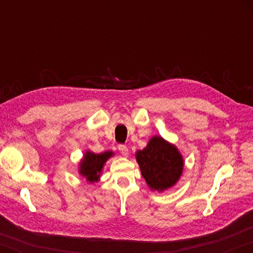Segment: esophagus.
I'll return each mask as SVG.
<instances>
[{
    "instance_id": "34e87169",
    "label": "esophagus",
    "mask_w": 253,
    "mask_h": 253,
    "mask_svg": "<svg viewBox=\"0 0 253 253\" xmlns=\"http://www.w3.org/2000/svg\"><path fill=\"white\" fill-rule=\"evenodd\" d=\"M118 149L123 156H128V154H129V151H128V148L127 146H125V145H119Z\"/></svg>"
}]
</instances>
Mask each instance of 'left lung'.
<instances>
[{"label": "left lung", "instance_id": "8db88e82", "mask_svg": "<svg viewBox=\"0 0 253 253\" xmlns=\"http://www.w3.org/2000/svg\"><path fill=\"white\" fill-rule=\"evenodd\" d=\"M142 176L152 191L162 193L173 187L183 174L184 158L174 144L153 136L146 147L135 153Z\"/></svg>", "mask_w": 253, "mask_h": 253}]
</instances>
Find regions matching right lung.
<instances>
[{"instance_id":"obj_1","label":"right lung","mask_w":253,"mask_h":253,"mask_svg":"<svg viewBox=\"0 0 253 253\" xmlns=\"http://www.w3.org/2000/svg\"><path fill=\"white\" fill-rule=\"evenodd\" d=\"M115 155L114 152L106 151L104 153L96 154L91 151H85L78 165V173L80 176L85 178L89 183L100 181V176L104 169L106 162Z\"/></svg>"}]
</instances>
